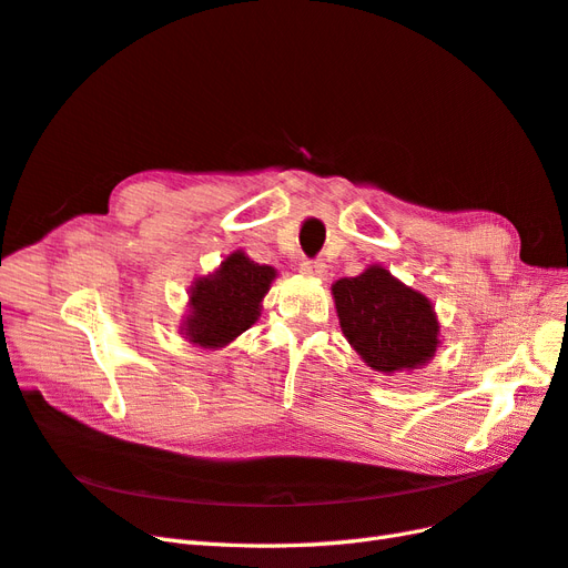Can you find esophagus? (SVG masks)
Wrapping results in <instances>:
<instances>
[{"label": "esophagus", "instance_id": "obj_1", "mask_svg": "<svg viewBox=\"0 0 568 568\" xmlns=\"http://www.w3.org/2000/svg\"><path fill=\"white\" fill-rule=\"evenodd\" d=\"M301 270H303L305 274H313V277H325V274H327V265L322 263V260H311V257L303 260Z\"/></svg>", "mask_w": 568, "mask_h": 568}]
</instances>
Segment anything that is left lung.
Listing matches in <instances>:
<instances>
[{"label":"left lung","instance_id":"left-lung-1","mask_svg":"<svg viewBox=\"0 0 568 568\" xmlns=\"http://www.w3.org/2000/svg\"><path fill=\"white\" fill-rule=\"evenodd\" d=\"M342 332L377 373L413 371L437 351V317L430 301L373 265L332 286Z\"/></svg>","mask_w":568,"mask_h":568}]
</instances>
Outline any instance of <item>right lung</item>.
Wrapping results in <instances>:
<instances>
[{
    "mask_svg": "<svg viewBox=\"0 0 568 568\" xmlns=\"http://www.w3.org/2000/svg\"><path fill=\"white\" fill-rule=\"evenodd\" d=\"M274 274V267L255 263L246 253L229 255L217 272L195 282L191 315L183 325L186 339L205 348L236 339L257 320Z\"/></svg>",
    "mask_w": 568,
    "mask_h": 568,
    "instance_id": "obj_1",
    "label": "right lung"
}]
</instances>
